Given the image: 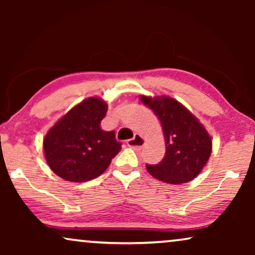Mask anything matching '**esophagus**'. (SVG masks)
<instances>
[{
  "label": "esophagus",
  "mask_w": 255,
  "mask_h": 255,
  "mask_svg": "<svg viewBox=\"0 0 255 255\" xmlns=\"http://www.w3.org/2000/svg\"><path fill=\"white\" fill-rule=\"evenodd\" d=\"M127 144L128 147H131L133 149H140L145 144V139H144V137H141L140 134H134L133 138L128 139Z\"/></svg>",
  "instance_id": "34e87169"
}]
</instances>
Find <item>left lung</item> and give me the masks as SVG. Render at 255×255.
I'll return each instance as SVG.
<instances>
[{
  "instance_id": "left-lung-1",
  "label": "left lung",
  "mask_w": 255,
  "mask_h": 255,
  "mask_svg": "<svg viewBox=\"0 0 255 255\" xmlns=\"http://www.w3.org/2000/svg\"><path fill=\"white\" fill-rule=\"evenodd\" d=\"M140 101L159 118L166 142L163 159L158 165H146L147 172L170 184L194 180L207 165L212 151L211 137L203 124L169 96L142 95Z\"/></svg>"
}]
</instances>
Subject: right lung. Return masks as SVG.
<instances>
[{
  "instance_id": "1",
  "label": "right lung",
  "mask_w": 255,
  "mask_h": 255,
  "mask_svg": "<svg viewBox=\"0 0 255 255\" xmlns=\"http://www.w3.org/2000/svg\"><path fill=\"white\" fill-rule=\"evenodd\" d=\"M108 104L89 97L72 108L45 135L43 148L47 165L71 182H86L100 176L121 151L114 131H103L101 121Z\"/></svg>"
}]
</instances>
